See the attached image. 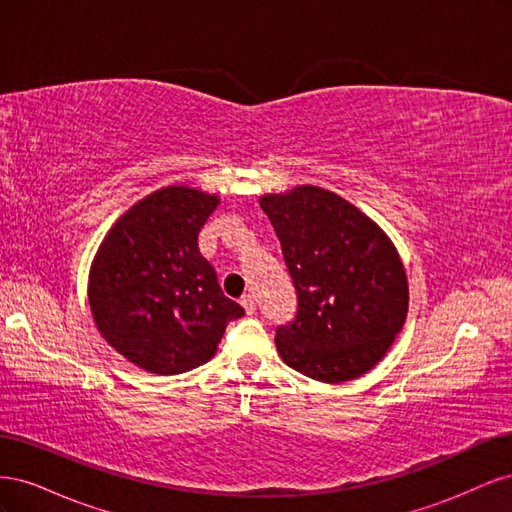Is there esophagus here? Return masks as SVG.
Returning a JSON list of instances; mask_svg holds the SVG:
<instances>
[{
    "instance_id": "1",
    "label": "esophagus",
    "mask_w": 512,
    "mask_h": 512,
    "mask_svg": "<svg viewBox=\"0 0 512 512\" xmlns=\"http://www.w3.org/2000/svg\"><path fill=\"white\" fill-rule=\"evenodd\" d=\"M241 307L245 309V314H254L256 312V297H254V294H243Z\"/></svg>"
}]
</instances>
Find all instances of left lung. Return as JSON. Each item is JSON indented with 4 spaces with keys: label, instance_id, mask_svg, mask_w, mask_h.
<instances>
[{
    "label": "left lung",
    "instance_id": "left-lung-1",
    "mask_svg": "<svg viewBox=\"0 0 512 512\" xmlns=\"http://www.w3.org/2000/svg\"><path fill=\"white\" fill-rule=\"evenodd\" d=\"M258 203L297 290V316L275 333L282 361L327 384L367 374L408 316L397 247L359 207L318 185L262 194Z\"/></svg>",
    "mask_w": 512,
    "mask_h": 512
}]
</instances>
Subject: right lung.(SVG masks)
Segmentation results:
<instances>
[{
	"mask_svg": "<svg viewBox=\"0 0 512 512\" xmlns=\"http://www.w3.org/2000/svg\"><path fill=\"white\" fill-rule=\"evenodd\" d=\"M220 196L168 185L134 203L106 232L89 269L96 329L123 359L175 376L213 359L243 307L224 297L198 250Z\"/></svg>",
	"mask_w": 512,
	"mask_h": 512,
	"instance_id": "1",
	"label": "right lung"
}]
</instances>
